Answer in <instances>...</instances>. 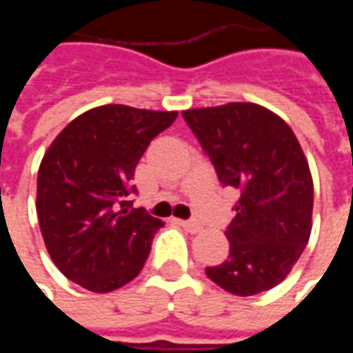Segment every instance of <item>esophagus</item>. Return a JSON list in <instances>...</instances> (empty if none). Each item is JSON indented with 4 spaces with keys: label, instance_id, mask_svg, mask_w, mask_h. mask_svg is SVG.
Wrapping results in <instances>:
<instances>
[{
    "label": "esophagus",
    "instance_id": "34e87169",
    "mask_svg": "<svg viewBox=\"0 0 353 353\" xmlns=\"http://www.w3.org/2000/svg\"><path fill=\"white\" fill-rule=\"evenodd\" d=\"M177 225H181L187 232H200L202 230V225L199 221H181V219H177Z\"/></svg>",
    "mask_w": 353,
    "mask_h": 353
}]
</instances>
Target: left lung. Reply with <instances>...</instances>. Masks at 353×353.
Returning a JSON list of instances; mask_svg holds the SVG:
<instances>
[{
  "label": "left lung",
  "instance_id": "left-lung-1",
  "mask_svg": "<svg viewBox=\"0 0 353 353\" xmlns=\"http://www.w3.org/2000/svg\"><path fill=\"white\" fill-rule=\"evenodd\" d=\"M225 187L240 192L225 234L229 259L208 266V278L232 295L276 288L308 244L314 183L289 124L270 109L230 101L183 111Z\"/></svg>",
  "mask_w": 353,
  "mask_h": 353
}]
</instances>
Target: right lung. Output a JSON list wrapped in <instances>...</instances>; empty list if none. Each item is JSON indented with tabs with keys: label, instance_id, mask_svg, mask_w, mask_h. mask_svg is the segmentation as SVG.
I'll list each match as a JSON object with an SVG mask.
<instances>
[{
	"label": "right lung",
	"instance_id": "add662e5",
	"mask_svg": "<svg viewBox=\"0 0 353 353\" xmlns=\"http://www.w3.org/2000/svg\"><path fill=\"white\" fill-rule=\"evenodd\" d=\"M177 111L109 103L85 111L58 134L37 172V219L50 259L94 293L132 281L164 223L126 196L141 154Z\"/></svg>",
	"mask_w": 353,
	"mask_h": 353
}]
</instances>
